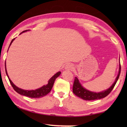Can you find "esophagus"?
Here are the masks:
<instances>
[{"label": "esophagus", "instance_id": "34e87169", "mask_svg": "<svg viewBox=\"0 0 127 127\" xmlns=\"http://www.w3.org/2000/svg\"><path fill=\"white\" fill-rule=\"evenodd\" d=\"M73 67H74V65H73L72 64L68 63V64H67L66 65H65V69H66V70H72L73 69Z\"/></svg>", "mask_w": 127, "mask_h": 127}]
</instances>
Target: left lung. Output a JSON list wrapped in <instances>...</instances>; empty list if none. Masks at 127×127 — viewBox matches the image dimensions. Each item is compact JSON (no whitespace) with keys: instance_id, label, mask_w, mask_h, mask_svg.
I'll list each match as a JSON object with an SVG mask.
<instances>
[{"instance_id":"left-lung-1","label":"left lung","mask_w":127,"mask_h":127,"mask_svg":"<svg viewBox=\"0 0 127 127\" xmlns=\"http://www.w3.org/2000/svg\"><path fill=\"white\" fill-rule=\"evenodd\" d=\"M121 72V65L120 63L119 66V73L117 74V77L116 78L115 81L113 83V84L107 90H103V91L96 93V92H93L90 91V90H87L86 88L83 87L82 85L81 84L79 79L77 77L74 78V81L73 83V93L79 98L83 99V100H93L95 99H100L103 98L107 96L112 90L113 89L114 86H115L116 83L119 79L120 74Z\"/></svg>"}]
</instances>
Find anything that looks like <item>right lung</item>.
<instances>
[{
  "instance_id": "obj_1",
  "label": "right lung",
  "mask_w": 127,
  "mask_h": 127,
  "mask_svg": "<svg viewBox=\"0 0 127 127\" xmlns=\"http://www.w3.org/2000/svg\"><path fill=\"white\" fill-rule=\"evenodd\" d=\"M27 31H28V30L24 31L22 32L20 34L22 33L23 32H27ZM14 40H15V38L12 40L11 43H10V46H11V43H13V41ZM10 46H9V47H10ZM9 47H8V48H9ZM5 70H6V74H7V77L8 78V80H9L10 84H11L12 87H13L14 90L17 93H18L19 94H20L21 95H24V96H28V97H30V98H41V97L46 96L47 94H48L49 93L50 91H51L52 88H53V86L54 85V81L55 80V79H56L60 75L61 73V72H57V73H55L54 75L53 76V77H51V78H50V80L48 81V84H47L44 85V86H42L40 88H37V89H36L34 90H25L21 89V88H20L18 87H17L14 84L13 82H12L11 80H10V79L8 76L7 72L6 62H5Z\"/></svg>"
}]
</instances>
